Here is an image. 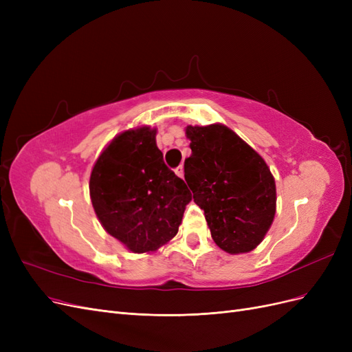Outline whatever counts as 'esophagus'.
Segmentation results:
<instances>
[{"mask_svg": "<svg viewBox=\"0 0 352 352\" xmlns=\"http://www.w3.org/2000/svg\"><path fill=\"white\" fill-rule=\"evenodd\" d=\"M175 173H176L179 177H184V166H182V164L177 166V167L175 168Z\"/></svg>", "mask_w": 352, "mask_h": 352, "instance_id": "obj_1", "label": "esophagus"}]
</instances>
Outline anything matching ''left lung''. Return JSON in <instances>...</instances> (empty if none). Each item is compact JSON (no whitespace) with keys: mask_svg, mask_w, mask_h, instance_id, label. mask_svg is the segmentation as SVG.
<instances>
[{"mask_svg":"<svg viewBox=\"0 0 352 352\" xmlns=\"http://www.w3.org/2000/svg\"><path fill=\"white\" fill-rule=\"evenodd\" d=\"M186 136L192 154L185 160V180L211 238L229 254L257 248L276 212L269 166L225 124L188 126Z\"/></svg>","mask_w":352,"mask_h":352,"instance_id":"8db88e82","label":"left lung"}]
</instances>
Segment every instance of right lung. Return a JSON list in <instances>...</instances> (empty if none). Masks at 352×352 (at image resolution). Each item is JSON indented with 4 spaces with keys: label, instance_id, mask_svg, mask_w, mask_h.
Listing matches in <instances>:
<instances>
[{
    "label": "right lung",
    "instance_id": "1",
    "mask_svg": "<svg viewBox=\"0 0 352 352\" xmlns=\"http://www.w3.org/2000/svg\"><path fill=\"white\" fill-rule=\"evenodd\" d=\"M148 126L124 131L105 146L89 179L102 228L132 252H153L172 239L192 194L172 172Z\"/></svg>",
    "mask_w": 352,
    "mask_h": 352
}]
</instances>
